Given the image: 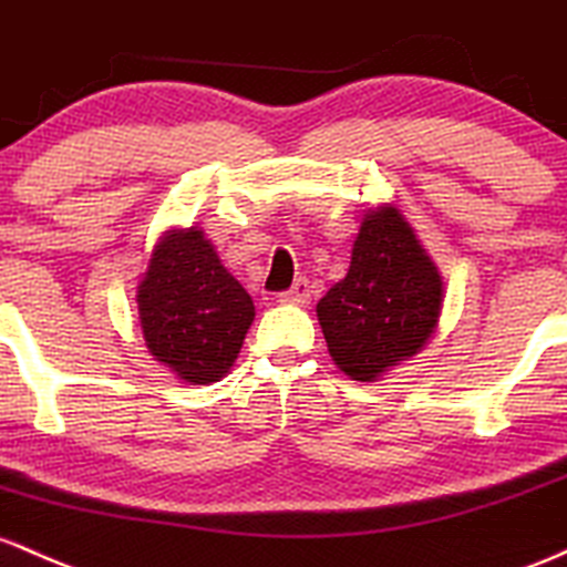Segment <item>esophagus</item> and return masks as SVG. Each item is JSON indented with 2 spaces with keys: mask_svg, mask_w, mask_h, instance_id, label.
<instances>
[{
  "mask_svg": "<svg viewBox=\"0 0 567 567\" xmlns=\"http://www.w3.org/2000/svg\"><path fill=\"white\" fill-rule=\"evenodd\" d=\"M281 302L308 305L310 302V284H308V278H297L295 286H291L289 291H284V295H281Z\"/></svg>",
  "mask_w": 567,
  "mask_h": 567,
  "instance_id": "34e87169",
  "label": "esophagus"
}]
</instances>
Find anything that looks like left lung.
<instances>
[{
  "label": "left lung",
  "instance_id": "1",
  "mask_svg": "<svg viewBox=\"0 0 567 567\" xmlns=\"http://www.w3.org/2000/svg\"><path fill=\"white\" fill-rule=\"evenodd\" d=\"M439 267L404 214L369 208L355 233L351 267L316 305L329 355L351 380L374 383L421 353L442 316Z\"/></svg>",
  "mask_w": 567,
  "mask_h": 567
}]
</instances>
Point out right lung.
Instances as JSON below:
<instances>
[{
	"label": "right lung",
	"mask_w": 567,
	"mask_h": 567,
	"mask_svg": "<svg viewBox=\"0 0 567 567\" xmlns=\"http://www.w3.org/2000/svg\"><path fill=\"white\" fill-rule=\"evenodd\" d=\"M136 302L150 353L189 385L230 372L257 316L200 227H171L157 238Z\"/></svg>",
	"instance_id": "1"
}]
</instances>
